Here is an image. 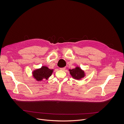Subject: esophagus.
I'll use <instances>...</instances> for the list:
<instances>
[{
	"mask_svg": "<svg viewBox=\"0 0 124 124\" xmlns=\"http://www.w3.org/2000/svg\"><path fill=\"white\" fill-rule=\"evenodd\" d=\"M61 70H62V71H64L65 70V67H63V68H61L60 69Z\"/></svg>",
	"mask_w": 124,
	"mask_h": 124,
	"instance_id": "esophagus-1",
	"label": "esophagus"
}]
</instances>
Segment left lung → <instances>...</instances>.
<instances>
[{
    "label": "left lung",
    "mask_w": 124,
    "mask_h": 124,
    "mask_svg": "<svg viewBox=\"0 0 124 124\" xmlns=\"http://www.w3.org/2000/svg\"><path fill=\"white\" fill-rule=\"evenodd\" d=\"M71 77L75 80H79L85 76V72L80 67L76 66L75 68L69 69Z\"/></svg>",
    "instance_id": "left-lung-1"
}]
</instances>
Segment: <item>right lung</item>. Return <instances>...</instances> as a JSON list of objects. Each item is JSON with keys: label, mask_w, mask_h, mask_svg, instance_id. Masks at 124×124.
Listing matches in <instances>:
<instances>
[{"label": "right lung", "mask_w": 124, "mask_h": 124, "mask_svg": "<svg viewBox=\"0 0 124 124\" xmlns=\"http://www.w3.org/2000/svg\"><path fill=\"white\" fill-rule=\"evenodd\" d=\"M53 69H50L46 66L37 69L32 71V76L36 81H41L43 79L48 80L53 73Z\"/></svg>", "instance_id": "obj_1"}]
</instances>
